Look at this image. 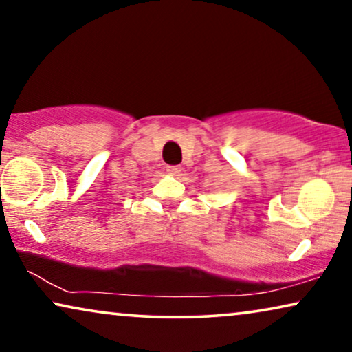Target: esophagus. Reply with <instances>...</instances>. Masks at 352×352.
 <instances>
[{"label":"esophagus","instance_id":"1","mask_svg":"<svg viewBox=\"0 0 352 352\" xmlns=\"http://www.w3.org/2000/svg\"><path fill=\"white\" fill-rule=\"evenodd\" d=\"M166 171L170 173L171 176H179V175H181V171H182V168H181V166H177V165H171V166H168V168H166Z\"/></svg>","mask_w":352,"mask_h":352}]
</instances>
